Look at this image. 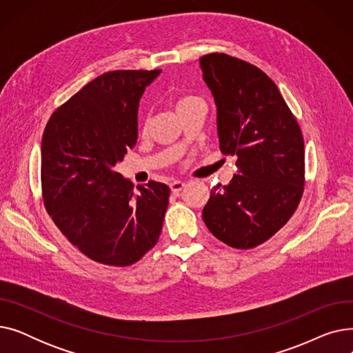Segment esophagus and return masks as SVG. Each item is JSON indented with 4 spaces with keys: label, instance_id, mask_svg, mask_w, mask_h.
<instances>
[{
    "label": "esophagus",
    "instance_id": "34e87169",
    "mask_svg": "<svg viewBox=\"0 0 353 353\" xmlns=\"http://www.w3.org/2000/svg\"><path fill=\"white\" fill-rule=\"evenodd\" d=\"M183 188H184V183L180 181V180H174V181L170 184V190H172L173 193H179Z\"/></svg>",
    "mask_w": 353,
    "mask_h": 353
}]
</instances>
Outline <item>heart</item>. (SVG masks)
<instances>
[{"label": "heart", "instance_id": "1", "mask_svg": "<svg viewBox=\"0 0 353 353\" xmlns=\"http://www.w3.org/2000/svg\"><path fill=\"white\" fill-rule=\"evenodd\" d=\"M200 101H203V100L200 97H197V96H183V97H179L177 101H176V110L181 111V110L188 108V107H190V105H193L196 103H200Z\"/></svg>", "mask_w": 353, "mask_h": 353}]
</instances>
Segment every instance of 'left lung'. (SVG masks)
Returning <instances> with one entry per match:
<instances>
[{"label": "left lung", "instance_id": "8db88e82", "mask_svg": "<svg viewBox=\"0 0 353 353\" xmlns=\"http://www.w3.org/2000/svg\"><path fill=\"white\" fill-rule=\"evenodd\" d=\"M217 107L220 150L236 156L237 174L217 184L203 220L220 242L252 249L282 229L305 184L301 127L266 74L223 52L199 59Z\"/></svg>", "mask_w": 353, "mask_h": 353}]
</instances>
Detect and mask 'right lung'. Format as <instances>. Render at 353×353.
<instances>
[{"instance_id":"add662e5","label":"right lung","mask_w":353,"mask_h":353,"mask_svg":"<svg viewBox=\"0 0 353 353\" xmlns=\"http://www.w3.org/2000/svg\"><path fill=\"white\" fill-rule=\"evenodd\" d=\"M161 70H117L85 84L50 117L41 140L44 206L91 261L133 265L159 240L167 184L133 183L116 172L137 141L139 103Z\"/></svg>"}]
</instances>
